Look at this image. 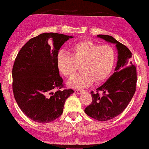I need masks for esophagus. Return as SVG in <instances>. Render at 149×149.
Instances as JSON below:
<instances>
[{
	"mask_svg": "<svg viewBox=\"0 0 149 149\" xmlns=\"http://www.w3.org/2000/svg\"><path fill=\"white\" fill-rule=\"evenodd\" d=\"M81 92H82V90H77V89L75 90V93H81Z\"/></svg>",
	"mask_w": 149,
	"mask_h": 149,
	"instance_id": "esophagus-1",
	"label": "esophagus"
}]
</instances>
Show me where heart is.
Instances as JSON below:
<instances>
[{"instance_id": "obj_1", "label": "heart", "mask_w": 149, "mask_h": 149, "mask_svg": "<svg viewBox=\"0 0 149 149\" xmlns=\"http://www.w3.org/2000/svg\"><path fill=\"white\" fill-rule=\"evenodd\" d=\"M69 54L59 53L57 65L59 71L68 79L74 76L80 65L82 72L69 82L73 88L87 87L93 80L98 83L106 79L111 72L116 59L111 46H101L91 40L75 43L70 47Z\"/></svg>"}]
</instances>
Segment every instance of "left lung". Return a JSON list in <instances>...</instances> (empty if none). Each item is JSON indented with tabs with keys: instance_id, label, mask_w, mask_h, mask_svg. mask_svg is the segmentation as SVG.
<instances>
[{
	"instance_id": "1",
	"label": "left lung",
	"mask_w": 149,
	"mask_h": 149,
	"mask_svg": "<svg viewBox=\"0 0 149 149\" xmlns=\"http://www.w3.org/2000/svg\"><path fill=\"white\" fill-rule=\"evenodd\" d=\"M98 37L110 43H115L118 50V61L115 73L96 92H91L92 102L85 109L88 116L100 121H106L115 118L124 111L136 91V68L131 61L132 54L125 45L108 35ZM102 92V95L99 91Z\"/></svg>"
}]
</instances>
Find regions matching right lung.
Listing matches in <instances>:
<instances>
[{"mask_svg":"<svg viewBox=\"0 0 149 149\" xmlns=\"http://www.w3.org/2000/svg\"><path fill=\"white\" fill-rule=\"evenodd\" d=\"M71 38L56 33L40 34L30 39L15 58L12 70L14 98L34 121L47 123L58 118L65 100L73 93L72 89H62L65 87L57 65L59 49Z\"/></svg>","mask_w":149,"mask_h":149,"instance_id":"right-lung-1","label":"right lung"}]
</instances>
